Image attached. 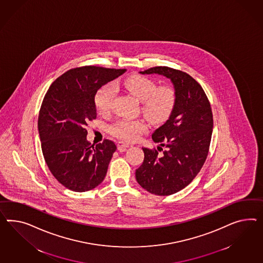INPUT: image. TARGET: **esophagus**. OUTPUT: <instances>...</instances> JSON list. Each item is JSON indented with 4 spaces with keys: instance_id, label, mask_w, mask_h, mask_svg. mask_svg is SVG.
Listing matches in <instances>:
<instances>
[{
    "instance_id": "obj_1",
    "label": "esophagus",
    "mask_w": 263,
    "mask_h": 263,
    "mask_svg": "<svg viewBox=\"0 0 263 263\" xmlns=\"http://www.w3.org/2000/svg\"><path fill=\"white\" fill-rule=\"evenodd\" d=\"M131 146L129 143L126 142H118V149L120 150L121 152H124L125 150L127 149V147Z\"/></svg>"
}]
</instances>
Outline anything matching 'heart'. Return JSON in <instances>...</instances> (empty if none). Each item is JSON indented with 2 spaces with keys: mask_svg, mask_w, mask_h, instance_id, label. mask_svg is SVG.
Here are the masks:
<instances>
[{
  "mask_svg": "<svg viewBox=\"0 0 263 263\" xmlns=\"http://www.w3.org/2000/svg\"><path fill=\"white\" fill-rule=\"evenodd\" d=\"M116 87L123 88L137 100H141L142 113L153 122L164 121L171 115L176 102V92L171 86L157 87L151 78L135 74L125 78L121 84H107L100 88L96 95L95 104L101 115H106L111 111ZM146 130V122L140 119H120L109 127L111 135L125 142H134Z\"/></svg>",
  "mask_w": 263,
  "mask_h": 263,
  "instance_id": "1",
  "label": "heart"
}]
</instances>
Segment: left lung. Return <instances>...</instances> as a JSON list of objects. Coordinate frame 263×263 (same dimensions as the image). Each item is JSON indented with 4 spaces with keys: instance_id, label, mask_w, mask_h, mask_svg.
I'll return each instance as SVG.
<instances>
[{
    "instance_id": "1",
    "label": "left lung",
    "mask_w": 263,
    "mask_h": 263,
    "mask_svg": "<svg viewBox=\"0 0 263 263\" xmlns=\"http://www.w3.org/2000/svg\"><path fill=\"white\" fill-rule=\"evenodd\" d=\"M140 72L170 78L176 92L170 119L152 134L161 146L142 147L144 159L136 170L137 182L144 190L171 195L190 185L206 161L213 134L211 103L202 86L185 71L158 66Z\"/></svg>"
}]
</instances>
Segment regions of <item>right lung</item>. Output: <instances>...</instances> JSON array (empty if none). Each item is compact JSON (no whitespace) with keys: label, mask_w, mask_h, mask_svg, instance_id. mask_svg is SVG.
Returning <instances> with one entry per match:
<instances>
[{"label":"right lung","mask_w":263,"mask_h":263,"mask_svg":"<svg viewBox=\"0 0 263 263\" xmlns=\"http://www.w3.org/2000/svg\"><path fill=\"white\" fill-rule=\"evenodd\" d=\"M126 69L82 66L57 78L46 92L38 117L43 156L51 174L72 192L91 191L106 176L117 146L112 141L91 144L88 122L97 118L95 96Z\"/></svg>","instance_id":"right-lung-1"}]
</instances>
